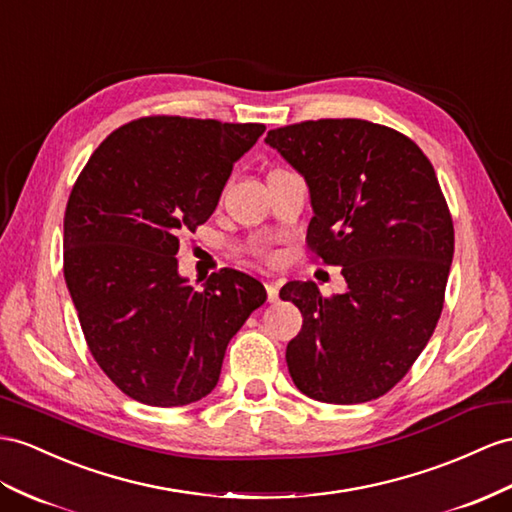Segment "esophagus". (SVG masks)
I'll list each match as a JSON object with an SVG mask.
<instances>
[{
    "instance_id": "34e87169",
    "label": "esophagus",
    "mask_w": 512,
    "mask_h": 512,
    "mask_svg": "<svg viewBox=\"0 0 512 512\" xmlns=\"http://www.w3.org/2000/svg\"><path fill=\"white\" fill-rule=\"evenodd\" d=\"M266 292L270 303H277L279 300V283H266Z\"/></svg>"
}]
</instances>
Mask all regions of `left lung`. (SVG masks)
<instances>
[{
  "label": "left lung",
  "instance_id": "left-lung-1",
  "mask_svg": "<svg viewBox=\"0 0 512 512\" xmlns=\"http://www.w3.org/2000/svg\"><path fill=\"white\" fill-rule=\"evenodd\" d=\"M266 144L303 175L311 251L342 266L346 292L283 285L303 313L287 368L305 396L359 404L411 370L435 331L454 255V227L435 168L400 131L322 119L268 131Z\"/></svg>",
  "mask_w": 512,
  "mask_h": 512
}]
</instances>
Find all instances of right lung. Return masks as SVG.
I'll use <instances>...</instances> for the list:
<instances>
[{
	"instance_id": "obj_1",
	"label": "right lung",
	"mask_w": 512,
	"mask_h": 512,
	"mask_svg": "<svg viewBox=\"0 0 512 512\" xmlns=\"http://www.w3.org/2000/svg\"><path fill=\"white\" fill-rule=\"evenodd\" d=\"M266 127L147 116L103 140L64 212V281L99 368L129 398L183 406L218 383L231 337L266 303L225 268L179 274V233L214 214L233 164Z\"/></svg>"
}]
</instances>
